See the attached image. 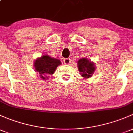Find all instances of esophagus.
<instances>
[{"label":"esophagus","instance_id":"1","mask_svg":"<svg viewBox=\"0 0 133 133\" xmlns=\"http://www.w3.org/2000/svg\"><path fill=\"white\" fill-rule=\"evenodd\" d=\"M64 62L65 64H69L71 62V59L69 58H66L64 59Z\"/></svg>","mask_w":133,"mask_h":133}]
</instances>
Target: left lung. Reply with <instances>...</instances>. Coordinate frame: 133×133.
Here are the masks:
<instances>
[{"label": "left lung", "instance_id": "left-lung-1", "mask_svg": "<svg viewBox=\"0 0 133 133\" xmlns=\"http://www.w3.org/2000/svg\"><path fill=\"white\" fill-rule=\"evenodd\" d=\"M78 69L81 72V75L85 78H90L93 75L95 71V67L94 63L89 61L87 58L79 59L78 62Z\"/></svg>", "mask_w": 133, "mask_h": 133}]
</instances>
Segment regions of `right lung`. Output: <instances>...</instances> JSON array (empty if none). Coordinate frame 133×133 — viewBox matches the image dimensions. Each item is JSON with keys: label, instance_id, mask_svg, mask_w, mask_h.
Here are the masks:
<instances>
[{"label": "right lung", "instance_id": "obj_1", "mask_svg": "<svg viewBox=\"0 0 133 133\" xmlns=\"http://www.w3.org/2000/svg\"><path fill=\"white\" fill-rule=\"evenodd\" d=\"M61 64L60 60L51 58L50 56L45 55H43L39 58H37L34 62V67L41 78L46 79V76L54 74L56 68L61 65Z\"/></svg>", "mask_w": 133, "mask_h": 133}]
</instances>
